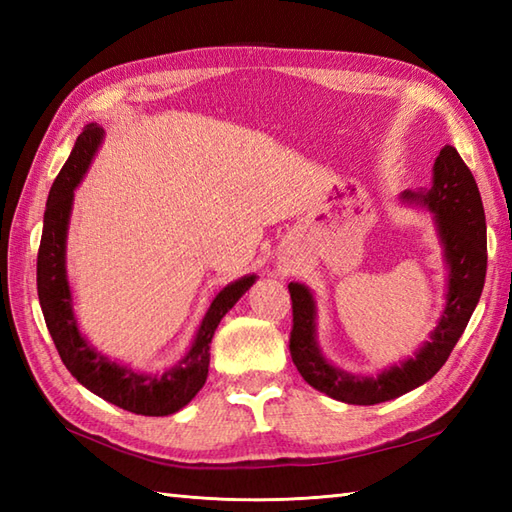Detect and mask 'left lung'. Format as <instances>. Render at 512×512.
Here are the masks:
<instances>
[{
	"label": "left lung",
	"mask_w": 512,
	"mask_h": 512,
	"mask_svg": "<svg viewBox=\"0 0 512 512\" xmlns=\"http://www.w3.org/2000/svg\"><path fill=\"white\" fill-rule=\"evenodd\" d=\"M400 200L424 206L433 215V226L447 264V292L438 325L413 356L376 376L352 374L336 367L325 358L319 345L314 292L299 281L288 284L292 299V361L310 387L347 405H378L394 400L436 376L460 341L482 297L486 279V215L480 189L458 149L444 145L433 162L431 189H407L400 193Z\"/></svg>",
	"instance_id": "left-lung-1"
}]
</instances>
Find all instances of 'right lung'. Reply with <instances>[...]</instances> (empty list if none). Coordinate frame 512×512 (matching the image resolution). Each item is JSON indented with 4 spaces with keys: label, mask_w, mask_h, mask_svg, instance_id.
<instances>
[{
    "label": "right lung",
    "mask_w": 512,
    "mask_h": 512,
    "mask_svg": "<svg viewBox=\"0 0 512 512\" xmlns=\"http://www.w3.org/2000/svg\"><path fill=\"white\" fill-rule=\"evenodd\" d=\"M101 127L88 125L79 134L70 158L59 171L43 213V233L37 255V292L43 319L57 345L63 365L92 394L112 402L138 416H171L187 407L204 387L209 376L211 339L224 314L246 295L257 275H244L224 286L211 301L204 319L195 332L191 347L180 361L165 372H138V369L112 361L101 354L79 330L74 317V299L65 266L68 250V228L74 204V189L88 173L92 158L103 143Z\"/></svg>",
    "instance_id": "add662e5"
}]
</instances>
